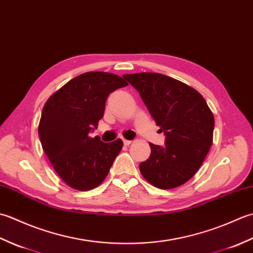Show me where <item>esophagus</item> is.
Wrapping results in <instances>:
<instances>
[{
    "mask_svg": "<svg viewBox=\"0 0 253 253\" xmlns=\"http://www.w3.org/2000/svg\"><path fill=\"white\" fill-rule=\"evenodd\" d=\"M123 142H124V146H129V144L131 143L130 140H126V139H124Z\"/></svg>",
    "mask_w": 253,
    "mask_h": 253,
    "instance_id": "1",
    "label": "esophagus"
}]
</instances>
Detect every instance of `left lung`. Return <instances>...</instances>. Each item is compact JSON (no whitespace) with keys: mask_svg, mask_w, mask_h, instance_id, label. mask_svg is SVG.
<instances>
[{"mask_svg":"<svg viewBox=\"0 0 253 253\" xmlns=\"http://www.w3.org/2000/svg\"><path fill=\"white\" fill-rule=\"evenodd\" d=\"M139 94L165 133V146L150 143L151 154L139 169L150 184L171 189L195 175L213 142L214 116L197 90L158 73L123 76Z\"/></svg>","mask_w":253,"mask_h":253,"instance_id":"obj_1","label":"left lung"}]
</instances>
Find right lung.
Masks as SVG:
<instances>
[{
    "instance_id": "right-lung-1",
    "label": "right lung",
    "mask_w": 253,
    "mask_h": 253,
    "mask_svg": "<svg viewBox=\"0 0 253 253\" xmlns=\"http://www.w3.org/2000/svg\"><path fill=\"white\" fill-rule=\"evenodd\" d=\"M127 84L117 75L89 72L69 80L45 102L38 130L42 148L58 176L74 189L98 187L121 152V139L105 143L89 132L103 117L109 94Z\"/></svg>"
}]
</instances>
